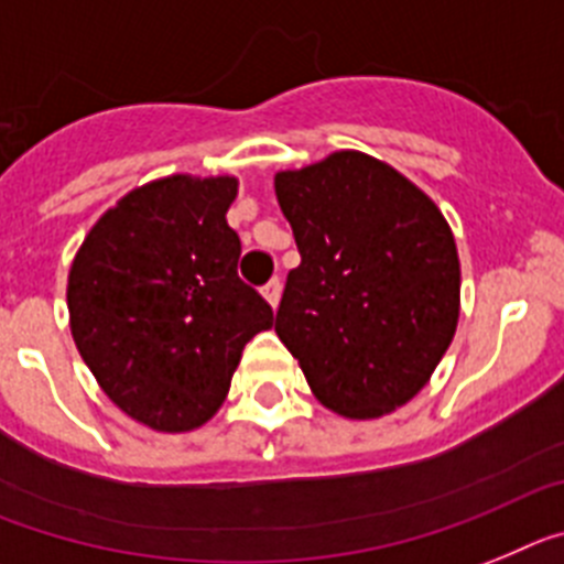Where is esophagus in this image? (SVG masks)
Returning a JSON list of instances; mask_svg holds the SVG:
<instances>
[{
  "label": "esophagus",
  "instance_id": "34e87169",
  "mask_svg": "<svg viewBox=\"0 0 564 564\" xmlns=\"http://www.w3.org/2000/svg\"><path fill=\"white\" fill-rule=\"evenodd\" d=\"M263 297H267L269 306L275 310L278 301H281V281H278V278H272V281H269L267 286H263Z\"/></svg>",
  "mask_w": 564,
  "mask_h": 564
}]
</instances>
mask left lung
I'll use <instances>...</instances> for the list:
<instances>
[{"mask_svg":"<svg viewBox=\"0 0 564 564\" xmlns=\"http://www.w3.org/2000/svg\"><path fill=\"white\" fill-rule=\"evenodd\" d=\"M275 195L301 252L278 337L326 409L383 417L429 383L457 332L452 227L394 166L355 150L278 173Z\"/></svg>","mask_w":564,"mask_h":564,"instance_id":"1","label":"left lung"}]
</instances>
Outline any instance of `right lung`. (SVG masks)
Listing matches in <instances>:
<instances>
[{
	"mask_svg": "<svg viewBox=\"0 0 564 564\" xmlns=\"http://www.w3.org/2000/svg\"><path fill=\"white\" fill-rule=\"evenodd\" d=\"M229 175H170L127 193L73 258L76 349L107 398L155 431H193L227 398L272 306L238 278Z\"/></svg>",
	"mask_w": 564,
	"mask_h": 564,
	"instance_id": "obj_1",
	"label": "right lung"
}]
</instances>
